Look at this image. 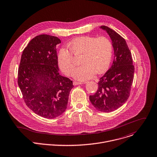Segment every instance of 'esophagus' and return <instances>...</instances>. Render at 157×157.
Returning <instances> with one entry per match:
<instances>
[{
    "label": "esophagus",
    "instance_id": "esophagus-1",
    "mask_svg": "<svg viewBox=\"0 0 157 157\" xmlns=\"http://www.w3.org/2000/svg\"><path fill=\"white\" fill-rule=\"evenodd\" d=\"M83 84V83L81 82H77V81H74V82H73V85H74V86L79 85V84Z\"/></svg>",
    "mask_w": 157,
    "mask_h": 157
}]
</instances>
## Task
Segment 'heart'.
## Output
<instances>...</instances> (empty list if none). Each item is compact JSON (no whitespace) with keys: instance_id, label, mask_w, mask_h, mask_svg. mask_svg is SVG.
Masks as SVG:
<instances>
[{"instance_id":"obj_1","label":"heart","mask_w":157,"mask_h":157,"mask_svg":"<svg viewBox=\"0 0 157 157\" xmlns=\"http://www.w3.org/2000/svg\"><path fill=\"white\" fill-rule=\"evenodd\" d=\"M68 47L70 52L62 48L57 57L59 67L66 75H71L75 68L72 54L75 57L82 55V65L73 73V77L78 80L89 79L95 74L100 75L108 69L112 57V44L108 38L79 37L71 40Z\"/></svg>"}]
</instances>
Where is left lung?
<instances>
[{"instance_id": "1", "label": "left lung", "mask_w": 157, "mask_h": 157, "mask_svg": "<svg viewBox=\"0 0 157 157\" xmlns=\"http://www.w3.org/2000/svg\"><path fill=\"white\" fill-rule=\"evenodd\" d=\"M109 35L114 50L110 68L98 82L97 92L89 96L94 108L102 112H111L122 106L128 100L134 73L132 56L125 39L110 28L101 26Z\"/></svg>"}]
</instances>
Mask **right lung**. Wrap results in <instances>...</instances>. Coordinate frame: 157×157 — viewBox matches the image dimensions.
I'll use <instances>...</instances> for the list:
<instances>
[{
	"mask_svg": "<svg viewBox=\"0 0 157 157\" xmlns=\"http://www.w3.org/2000/svg\"><path fill=\"white\" fill-rule=\"evenodd\" d=\"M60 43L56 36H36L23 50L18 68V84L26 105L48 119L64 113L74 87L59 73L56 46Z\"/></svg>",
	"mask_w": 157,
	"mask_h": 157,
	"instance_id": "add662e5",
	"label": "right lung"
}]
</instances>
